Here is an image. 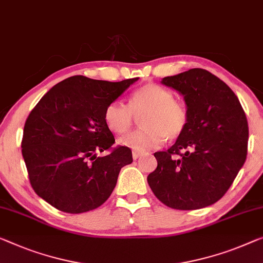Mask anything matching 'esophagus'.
Wrapping results in <instances>:
<instances>
[{
	"mask_svg": "<svg viewBox=\"0 0 263 263\" xmlns=\"http://www.w3.org/2000/svg\"><path fill=\"white\" fill-rule=\"evenodd\" d=\"M140 156H142V154H139V152H136V151H133V154H132L133 159H138Z\"/></svg>",
	"mask_w": 263,
	"mask_h": 263,
	"instance_id": "obj_1",
	"label": "esophagus"
}]
</instances>
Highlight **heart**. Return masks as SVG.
<instances>
[{"label": "heart", "instance_id": "obj_1", "mask_svg": "<svg viewBox=\"0 0 263 263\" xmlns=\"http://www.w3.org/2000/svg\"><path fill=\"white\" fill-rule=\"evenodd\" d=\"M140 117L142 128L124 137L120 144L143 154L163 144L165 138L181 137L189 124V111L174 93L163 86L146 84L133 91L128 105L113 101L105 109L104 118L113 133L124 135L130 130L135 116Z\"/></svg>", "mask_w": 263, "mask_h": 263}]
</instances>
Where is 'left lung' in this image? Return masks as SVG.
Returning a JSON list of instances; mask_svg holds the SVG:
<instances>
[{
	"mask_svg": "<svg viewBox=\"0 0 263 263\" xmlns=\"http://www.w3.org/2000/svg\"><path fill=\"white\" fill-rule=\"evenodd\" d=\"M162 84L184 97L189 124L166 151L155 152L157 169L147 176L163 204L196 210L221 199L246 162L248 123L235 93L219 78L193 68Z\"/></svg>",
	"mask_w": 263,
	"mask_h": 263,
	"instance_id": "1",
	"label": "left lung"
}]
</instances>
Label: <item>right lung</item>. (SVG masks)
<instances>
[{"mask_svg": "<svg viewBox=\"0 0 263 263\" xmlns=\"http://www.w3.org/2000/svg\"><path fill=\"white\" fill-rule=\"evenodd\" d=\"M138 78L118 82L76 76L59 82L26 120L22 156L30 185L58 210L81 214L104 204L132 151L115 146L105 123L107 105ZM107 151L104 157L98 152Z\"/></svg>", "mask_w": 263, "mask_h": 263, "instance_id": "add662e5", "label": "right lung"}]
</instances>
